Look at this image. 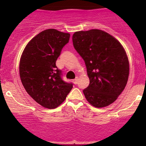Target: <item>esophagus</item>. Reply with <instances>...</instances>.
<instances>
[{
    "mask_svg": "<svg viewBox=\"0 0 146 146\" xmlns=\"http://www.w3.org/2000/svg\"><path fill=\"white\" fill-rule=\"evenodd\" d=\"M78 80H79V78H78V77H77L75 78V79L74 80H73V82H74V84H77V82H78Z\"/></svg>",
    "mask_w": 146,
    "mask_h": 146,
    "instance_id": "1",
    "label": "esophagus"
}]
</instances>
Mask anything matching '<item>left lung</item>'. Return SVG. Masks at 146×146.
I'll list each match as a JSON object with an SVG mask.
<instances>
[{"mask_svg":"<svg viewBox=\"0 0 146 146\" xmlns=\"http://www.w3.org/2000/svg\"><path fill=\"white\" fill-rule=\"evenodd\" d=\"M72 42L84 60L90 80L83 90L87 101L98 108L114 102L124 90L129 74L123 46L111 35L97 29L75 32Z\"/></svg>","mask_w":146,"mask_h":146,"instance_id":"1","label":"left lung"}]
</instances>
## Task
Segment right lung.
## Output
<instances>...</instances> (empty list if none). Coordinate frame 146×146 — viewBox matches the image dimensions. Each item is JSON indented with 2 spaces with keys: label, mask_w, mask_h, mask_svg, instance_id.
Segmentation results:
<instances>
[{
  "label": "right lung",
  "mask_w": 146,
  "mask_h": 146,
  "mask_svg": "<svg viewBox=\"0 0 146 146\" xmlns=\"http://www.w3.org/2000/svg\"><path fill=\"white\" fill-rule=\"evenodd\" d=\"M70 34L47 29L26 45L20 61L21 82L30 96L42 107L54 109L66 98L73 87L62 79L56 60Z\"/></svg>",
  "instance_id": "right-lung-1"
}]
</instances>
